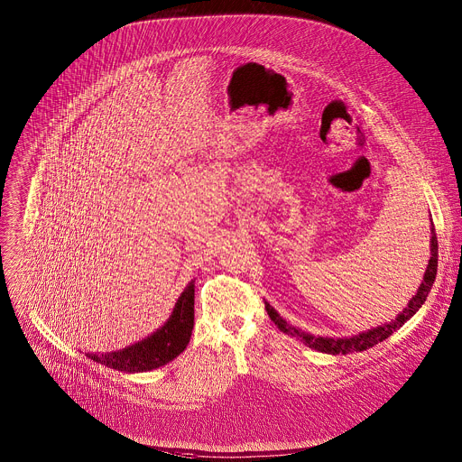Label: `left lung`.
<instances>
[{
	"mask_svg": "<svg viewBox=\"0 0 462 462\" xmlns=\"http://www.w3.org/2000/svg\"><path fill=\"white\" fill-rule=\"evenodd\" d=\"M430 234H432V237H430V261L427 264L423 280H421L416 294L409 300L407 307L394 319H391L389 323L380 325V327L371 328L366 332H361L359 336H352V337H321V336H312V334H307L303 330H298V328L291 327L285 319L280 318L277 310L266 301V310H268L272 321L277 325L283 334L300 339L303 345H307L312 350L330 354V356H337V354L346 356V354H352V352H365L371 346L382 343L383 339H387L393 332H396L407 319H411L420 310V307L425 303V300H427V296L432 289V283H434L436 273H438V237H436L434 225L430 228Z\"/></svg>",
	"mask_w": 462,
	"mask_h": 462,
	"instance_id": "left-lung-1",
	"label": "left lung"
}]
</instances>
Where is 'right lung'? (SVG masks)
Wrapping results in <instances>:
<instances>
[{
  "label": "right lung",
  "instance_id": "right-lung-1",
  "mask_svg": "<svg viewBox=\"0 0 462 462\" xmlns=\"http://www.w3.org/2000/svg\"><path fill=\"white\" fill-rule=\"evenodd\" d=\"M194 327V282H189L175 303L170 319L146 339L110 354H86L106 368L141 373L161 368L179 357L189 345Z\"/></svg>",
  "mask_w": 462,
  "mask_h": 462
}]
</instances>
